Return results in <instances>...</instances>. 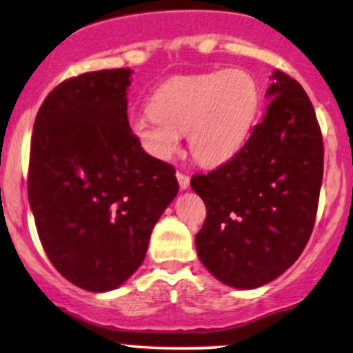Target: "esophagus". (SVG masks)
Segmentation results:
<instances>
[{
	"label": "esophagus",
	"mask_w": 353,
	"mask_h": 353,
	"mask_svg": "<svg viewBox=\"0 0 353 353\" xmlns=\"http://www.w3.org/2000/svg\"><path fill=\"white\" fill-rule=\"evenodd\" d=\"M177 181H179L181 189H188L189 183H191V177H189L188 174H184V172H177Z\"/></svg>",
	"instance_id": "obj_1"
}]
</instances>
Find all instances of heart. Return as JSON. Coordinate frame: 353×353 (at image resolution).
<instances>
[{
  "instance_id": "b5f03b06",
  "label": "heart",
  "mask_w": 353,
  "mask_h": 353,
  "mask_svg": "<svg viewBox=\"0 0 353 353\" xmlns=\"http://www.w3.org/2000/svg\"><path fill=\"white\" fill-rule=\"evenodd\" d=\"M259 103L258 85L243 70L170 79L154 94L150 108L130 119L142 149L169 161L189 132L191 152L201 164L216 165L245 144Z\"/></svg>"
}]
</instances>
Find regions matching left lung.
<instances>
[{
  "mask_svg": "<svg viewBox=\"0 0 353 353\" xmlns=\"http://www.w3.org/2000/svg\"><path fill=\"white\" fill-rule=\"evenodd\" d=\"M271 79L265 117L246 144L191 179L206 204L197 256L239 290L270 283L296 261L315 226L323 179V137L307 92L283 72Z\"/></svg>",
  "mask_w": 353,
  "mask_h": 353,
  "instance_id": "left-lung-1",
  "label": "left lung"
}]
</instances>
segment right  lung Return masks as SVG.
Returning a JSON list of instances; mask_svg holds the SVG:
<instances>
[{
    "label": "right lung",
    "instance_id": "obj_1",
    "mask_svg": "<svg viewBox=\"0 0 353 353\" xmlns=\"http://www.w3.org/2000/svg\"><path fill=\"white\" fill-rule=\"evenodd\" d=\"M129 68L57 85L34 119L28 199L58 273L88 292L117 288L142 265L157 219L177 194L176 169L129 127Z\"/></svg>",
    "mask_w": 353,
    "mask_h": 353
}]
</instances>
